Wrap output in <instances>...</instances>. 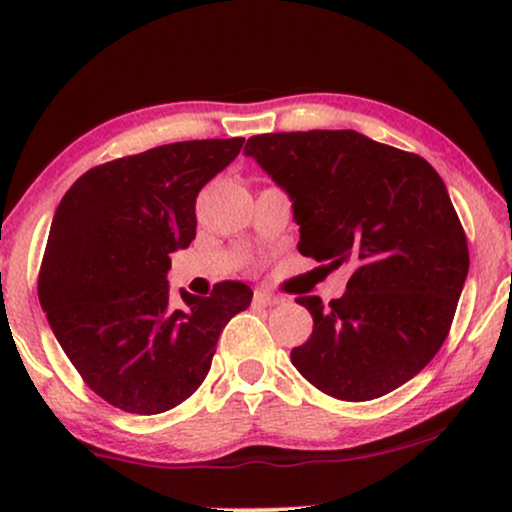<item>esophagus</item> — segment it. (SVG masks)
Wrapping results in <instances>:
<instances>
[{
  "label": "esophagus",
  "instance_id": "obj_1",
  "mask_svg": "<svg viewBox=\"0 0 512 512\" xmlns=\"http://www.w3.org/2000/svg\"><path fill=\"white\" fill-rule=\"evenodd\" d=\"M252 303L260 305V308H272V305L281 303V298H279V296H274V293L264 291V289H257V291H255V296H252Z\"/></svg>",
  "mask_w": 512,
  "mask_h": 512
}]
</instances>
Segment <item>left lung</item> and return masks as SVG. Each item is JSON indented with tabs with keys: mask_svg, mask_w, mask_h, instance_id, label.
I'll list each match as a JSON object with an SVG mask.
<instances>
[{
	"mask_svg": "<svg viewBox=\"0 0 512 512\" xmlns=\"http://www.w3.org/2000/svg\"><path fill=\"white\" fill-rule=\"evenodd\" d=\"M245 156L291 199L298 252L351 264L342 298L296 303L313 334L291 351L308 383L346 402L397 390L443 346L469 272L462 223L421 156L354 129L257 134Z\"/></svg>",
	"mask_w": 512,
	"mask_h": 512,
	"instance_id": "1",
	"label": "left lung"
}]
</instances>
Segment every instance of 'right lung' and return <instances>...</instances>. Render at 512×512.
I'll return each instance as SVG.
<instances>
[{"mask_svg":"<svg viewBox=\"0 0 512 512\" xmlns=\"http://www.w3.org/2000/svg\"><path fill=\"white\" fill-rule=\"evenodd\" d=\"M243 137L175 142L81 175L52 219L38 296L86 385L129 414H161L202 385L221 330L252 301L243 281L209 298L180 291L170 308V255L197 236L199 190Z\"/></svg>","mask_w":512,"mask_h":512,"instance_id":"right-lung-1","label":"right lung"}]
</instances>
